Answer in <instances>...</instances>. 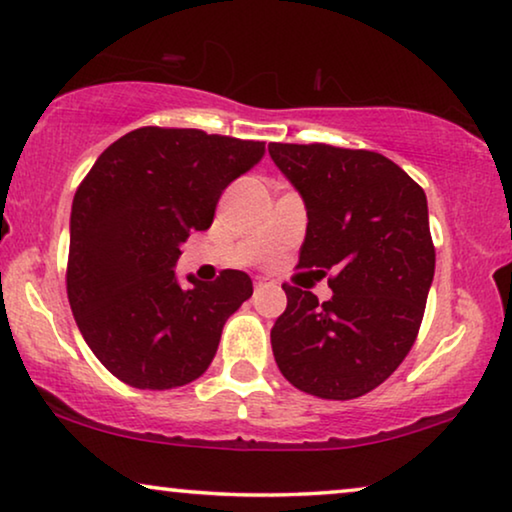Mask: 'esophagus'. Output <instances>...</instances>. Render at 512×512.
Returning a JSON list of instances; mask_svg holds the SVG:
<instances>
[{
	"label": "esophagus",
	"mask_w": 512,
	"mask_h": 512,
	"mask_svg": "<svg viewBox=\"0 0 512 512\" xmlns=\"http://www.w3.org/2000/svg\"><path fill=\"white\" fill-rule=\"evenodd\" d=\"M262 287H266V280L264 278H257L255 280V290H262Z\"/></svg>",
	"instance_id": "34e87169"
}]
</instances>
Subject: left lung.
<instances>
[{
    "mask_svg": "<svg viewBox=\"0 0 512 512\" xmlns=\"http://www.w3.org/2000/svg\"><path fill=\"white\" fill-rule=\"evenodd\" d=\"M269 155L306 204L297 266L334 271L322 304L283 285L273 357L297 390L357 399L397 371L420 331L436 266L427 194L373 150L269 143Z\"/></svg>",
    "mask_w": 512,
    "mask_h": 512,
    "instance_id": "obj_1",
    "label": "left lung"
}]
</instances>
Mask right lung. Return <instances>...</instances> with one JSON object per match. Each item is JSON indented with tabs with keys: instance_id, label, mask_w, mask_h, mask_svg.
Returning a JSON list of instances; mask_svg holds the SVG:
<instances>
[{
	"instance_id": "right-lung-1",
	"label": "right lung",
	"mask_w": 512,
	"mask_h": 512,
	"mask_svg": "<svg viewBox=\"0 0 512 512\" xmlns=\"http://www.w3.org/2000/svg\"><path fill=\"white\" fill-rule=\"evenodd\" d=\"M262 157V141L141 127L111 143L78 185L69 304L85 343L122 383L174 390L211 366L253 280L225 269L213 283L187 276L183 287L174 266L187 236L211 227L222 190Z\"/></svg>"
}]
</instances>
